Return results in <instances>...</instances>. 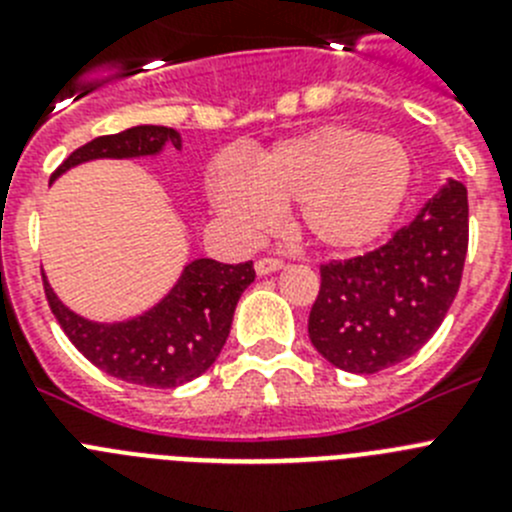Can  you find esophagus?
I'll use <instances>...</instances> for the list:
<instances>
[{"label":"esophagus","mask_w":512,"mask_h":512,"mask_svg":"<svg viewBox=\"0 0 512 512\" xmlns=\"http://www.w3.org/2000/svg\"><path fill=\"white\" fill-rule=\"evenodd\" d=\"M282 266H284L282 259H274V256H264V259L256 261V274H261V277H264V274H271V271L282 269Z\"/></svg>","instance_id":"34e87169"}]
</instances>
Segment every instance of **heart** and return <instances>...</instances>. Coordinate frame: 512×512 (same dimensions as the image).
I'll use <instances>...</instances> for the list:
<instances>
[{
  "instance_id": "obj_1",
  "label": "heart",
  "mask_w": 512,
  "mask_h": 512,
  "mask_svg": "<svg viewBox=\"0 0 512 512\" xmlns=\"http://www.w3.org/2000/svg\"><path fill=\"white\" fill-rule=\"evenodd\" d=\"M410 189V156L387 135L325 125L292 138L251 169L225 166L210 184L217 210L261 230L274 207L297 205V228L330 251H356L390 228Z\"/></svg>"
}]
</instances>
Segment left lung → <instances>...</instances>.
Returning a JSON list of instances; mask_svg holds the SVG:
<instances>
[{"label": "left lung", "mask_w": 512, "mask_h": 512, "mask_svg": "<svg viewBox=\"0 0 512 512\" xmlns=\"http://www.w3.org/2000/svg\"><path fill=\"white\" fill-rule=\"evenodd\" d=\"M467 246V187L451 179L384 246L320 266L307 320L312 346L354 374H377L418 354L459 292Z\"/></svg>", "instance_id": "1"}]
</instances>
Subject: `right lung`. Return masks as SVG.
Returning a JSON list of instances; mask_svg holds the SVG:
<instances>
[{"label":"right lung","mask_w":512,"mask_h":512,"mask_svg":"<svg viewBox=\"0 0 512 512\" xmlns=\"http://www.w3.org/2000/svg\"><path fill=\"white\" fill-rule=\"evenodd\" d=\"M166 143L182 148L179 133L164 125H138L115 135H99L76 148L53 171V179L92 158L153 156ZM253 279V261L220 264L197 259L184 269L176 287L153 310L128 323L112 325L74 315L53 295L45 277L43 289L63 333L97 369L122 382L171 390L192 382L215 364L230 333L235 305Z\"/></svg>","instance_id":"obj_1"}]
</instances>
